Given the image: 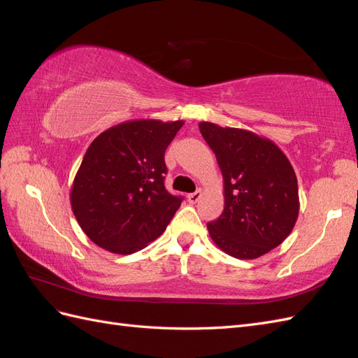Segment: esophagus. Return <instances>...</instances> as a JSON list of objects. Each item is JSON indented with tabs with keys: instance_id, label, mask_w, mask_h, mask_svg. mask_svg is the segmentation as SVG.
Masks as SVG:
<instances>
[{
	"instance_id": "34e87169",
	"label": "esophagus",
	"mask_w": 358,
	"mask_h": 358,
	"mask_svg": "<svg viewBox=\"0 0 358 358\" xmlns=\"http://www.w3.org/2000/svg\"><path fill=\"white\" fill-rule=\"evenodd\" d=\"M201 196H203V192H201V189H197L196 192H192V194H189L188 196V201L191 203V204H196L200 199H201Z\"/></svg>"
}]
</instances>
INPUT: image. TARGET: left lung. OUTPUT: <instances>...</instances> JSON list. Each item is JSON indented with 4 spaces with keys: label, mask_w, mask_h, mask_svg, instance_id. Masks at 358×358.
<instances>
[{
    "label": "left lung",
    "mask_w": 358,
    "mask_h": 358,
    "mask_svg": "<svg viewBox=\"0 0 358 358\" xmlns=\"http://www.w3.org/2000/svg\"><path fill=\"white\" fill-rule=\"evenodd\" d=\"M224 179V212L208 230L216 246L254 259L282 243L299 216L294 169L272 140L242 128L200 122Z\"/></svg>",
    "instance_id": "left-lung-1"
}]
</instances>
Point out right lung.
<instances>
[{"instance_id":"1","label":"right lung","mask_w":358,"mask_h":358,"mask_svg":"<svg viewBox=\"0 0 358 358\" xmlns=\"http://www.w3.org/2000/svg\"><path fill=\"white\" fill-rule=\"evenodd\" d=\"M182 125L136 119L94 138L76 173L70 201L95 245L128 255L167 229L183 199L164 187V152Z\"/></svg>"}]
</instances>
